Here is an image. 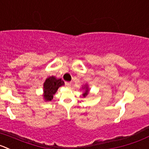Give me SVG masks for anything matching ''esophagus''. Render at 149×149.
I'll return each instance as SVG.
<instances>
[{"label":"esophagus","mask_w":149,"mask_h":149,"mask_svg":"<svg viewBox=\"0 0 149 149\" xmlns=\"http://www.w3.org/2000/svg\"><path fill=\"white\" fill-rule=\"evenodd\" d=\"M70 85H71V83L70 82H68V81H66V82H65V86H66V87H70Z\"/></svg>","instance_id":"esophagus-1"}]
</instances>
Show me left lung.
Listing matches in <instances>:
<instances>
[{
	"label": "left lung",
	"instance_id": "obj_1",
	"mask_svg": "<svg viewBox=\"0 0 149 149\" xmlns=\"http://www.w3.org/2000/svg\"><path fill=\"white\" fill-rule=\"evenodd\" d=\"M82 90H84V92H83V93H82V95L83 97H86L87 96V95H89V93H90V88H89V86L88 84H84V86H82Z\"/></svg>",
	"mask_w": 149,
	"mask_h": 149
}]
</instances>
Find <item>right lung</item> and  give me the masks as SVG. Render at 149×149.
<instances>
[{
    "label": "right lung",
    "mask_w": 149,
    "mask_h": 149,
    "mask_svg": "<svg viewBox=\"0 0 149 149\" xmlns=\"http://www.w3.org/2000/svg\"><path fill=\"white\" fill-rule=\"evenodd\" d=\"M65 82L62 79H58L54 76L47 78L43 84L42 96L45 101H51L59 87L63 86Z\"/></svg>",
    "instance_id": "add662e5"
}]
</instances>
